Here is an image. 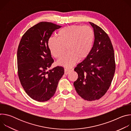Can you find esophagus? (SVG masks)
I'll return each instance as SVG.
<instances>
[{
	"mask_svg": "<svg viewBox=\"0 0 131 131\" xmlns=\"http://www.w3.org/2000/svg\"><path fill=\"white\" fill-rule=\"evenodd\" d=\"M71 69H67V68H65L64 69V73L65 74H67L69 73V72L71 71Z\"/></svg>",
	"mask_w": 131,
	"mask_h": 131,
	"instance_id": "esophagus-1",
	"label": "esophagus"
}]
</instances>
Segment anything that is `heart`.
<instances>
[{
  "label": "heart",
  "instance_id": "obj_1",
  "mask_svg": "<svg viewBox=\"0 0 131 131\" xmlns=\"http://www.w3.org/2000/svg\"><path fill=\"white\" fill-rule=\"evenodd\" d=\"M58 38L50 37L48 47L52 56L58 59L63 55L65 47L68 52L58 61V64L69 68L78 60L85 59L90 53L94 41V31L91 27L72 25L61 29Z\"/></svg>",
  "mask_w": 131,
  "mask_h": 131
}]
</instances>
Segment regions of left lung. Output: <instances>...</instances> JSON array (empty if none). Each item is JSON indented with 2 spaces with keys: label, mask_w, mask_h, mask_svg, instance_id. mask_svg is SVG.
<instances>
[{
  "label": "left lung",
  "mask_w": 131,
  "mask_h": 131,
  "mask_svg": "<svg viewBox=\"0 0 131 131\" xmlns=\"http://www.w3.org/2000/svg\"><path fill=\"white\" fill-rule=\"evenodd\" d=\"M89 23L94 31V42L89 55L74 69L78 78L73 85L79 96L92 101L101 99L107 92L114 78L116 64L109 36L102 28Z\"/></svg>",
  "instance_id": "8db88e82"
}]
</instances>
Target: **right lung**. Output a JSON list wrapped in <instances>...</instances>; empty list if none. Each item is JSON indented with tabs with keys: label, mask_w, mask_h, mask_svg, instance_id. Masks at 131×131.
Segmentation results:
<instances>
[{
	"label": "right lung",
	"mask_w": 131,
	"mask_h": 131,
	"mask_svg": "<svg viewBox=\"0 0 131 131\" xmlns=\"http://www.w3.org/2000/svg\"><path fill=\"white\" fill-rule=\"evenodd\" d=\"M61 27L51 22H40L26 31L18 47V78L27 95L36 101L49 100L64 73L61 66L47 71L54 62L48 41L53 32Z\"/></svg>",
	"instance_id": "right-lung-1"
}]
</instances>
